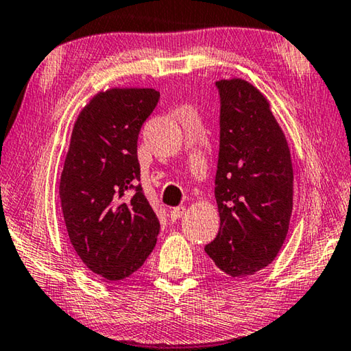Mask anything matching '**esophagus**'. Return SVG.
Instances as JSON below:
<instances>
[{
  "mask_svg": "<svg viewBox=\"0 0 351 351\" xmlns=\"http://www.w3.org/2000/svg\"><path fill=\"white\" fill-rule=\"evenodd\" d=\"M186 208L185 206H177V208H172L171 210V220H179L183 214H185Z\"/></svg>",
  "mask_w": 351,
  "mask_h": 351,
  "instance_id": "34e87169",
  "label": "esophagus"
}]
</instances>
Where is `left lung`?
Instances as JSON below:
<instances>
[{"label": "left lung", "mask_w": 351, "mask_h": 351, "mask_svg": "<svg viewBox=\"0 0 351 351\" xmlns=\"http://www.w3.org/2000/svg\"><path fill=\"white\" fill-rule=\"evenodd\" d=\"M220 149L216 194L220 228L205 247L231 278L271 263L293 211V163L285 134L262 92L242 78L219 80Z\"/></svg>", "instance_id": "obj_1"}]
</instances>
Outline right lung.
Returning a JSON list of instances; mask_svg holds the SVG:
<instances>
[{
    "mask_svg": "<svg viewBox=\"0 0 351 351\" xmlns=\"http://www.w3.org/2000/svg\"><path fill=\"white\" fill-rule=\"evenodd\" d=\"M160 92L112 88L78 114L60 180L71 243L92 273L121 280L143 265L160 223L140 182L137 140Z\"/></svg>",
    "mask_w": 351,
    "mask_h": 351,
    "instance_id": "add662e5",
    "label": "right lung"
}]
</instances>
